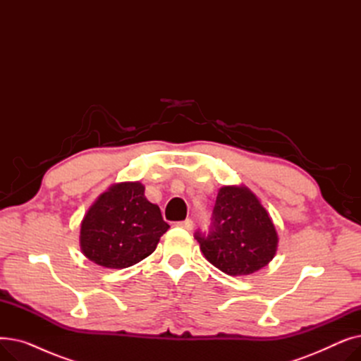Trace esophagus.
I'll return each instance as SVG.
<instances>
[{
    "label": "esophagus",
    "mask_w": 361,
    "mask_h": 361,
    "mask_svg": "<svg viewBox=\"0 0 361 361\" xmlns=\"http://www.w3.org/2000/svg\"><path fill=\"white\" fill-rule=\"evenodd\" d=\"M177 226H180V228H184L187 231H190V230H193V221L192 219L180 221V222H177Z\"/></svg>",
    "instance_id": "obj_1"
}]
</instances>
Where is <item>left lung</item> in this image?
I'll list each match as a JSON object with an SVG mask.
<instances>
[{
	"instance_id": "1",
	"label": "left lung",
	"mask_w": 361,
	"mask_h": 361,
	"mask_svg": "<svg viewBox=\"0 0 361 361\" xmlns=\"http://www.w3.org/2000/svg\"><path fill=\"white\" fill-rule=\"evenodd\" d=\"M200 250L215 268L231 276L257 272L274 259L278 234L269 212L247 185L219 188L206 237L196 234Z\"/></svg>"
}]
</instances>
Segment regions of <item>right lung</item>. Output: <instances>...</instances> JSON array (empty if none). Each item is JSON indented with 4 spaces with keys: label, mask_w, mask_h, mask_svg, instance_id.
<instances>
[{
    "label": "right lung",
    "mask_w": 361,
    "mask_h": 361,
    "mask_svg": "<svg viewBox=\"0 0 361 361\" xmlns=\"http://www.w3.org/2000/svg\"><path fill=\"white\" fill-rule=\"evenodd\" d=\"M168 228L140 181L114 183L82 219L80 250L102 268L124 269L154 253Z\"/></svg>",
    "instance_id": "add662e5"
}]
</instances>
